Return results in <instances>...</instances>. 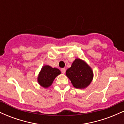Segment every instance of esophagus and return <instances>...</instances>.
<instances>
[{
  "mask_svg": "<svg viewBox=\"0 0 124 124\" xmlns=\"http://www.w3.org/2000/svg\"><path fill=\"white\" fill-rule=\"evenodd\" d=\"M61 72H62L63 73H65V72H66V69H65V68H62V69H61Z\"/></svg>",
  "mask_w": 124,
  "mask_h": 124,
  "instance_id": "1",
  "label": "esophagus"
}]
</instances>
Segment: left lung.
Segmentation results:
<instances>
[{
    "label": "left lung",
    "mask_w": 124,
    "mask_h": 124,
    "mask_svg": "<svg viewBox=\"0 0 124 124\" xmlns=\"http://www.w3.org/2000/svg\"><path fill=\"white\" fill-rule=\"evenodd\" d=\"M66 75L76 89H83L87 87L93 78L92 68L85 61L76 58L72 66L66 71Z\"/></svg>",
    "instance_id": "1"
}]
</instances>
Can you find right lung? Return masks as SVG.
Listing matches in <instances>:
<instances>
[{"label":"right lung","mask_w":124,"mask_h":124,"mask_svg":"<svg viewBox=\"0 0 124 124\" xmlns=\"http://www.w3.org/2000/svg\"><path fill=\"white\" fill-rule=\"evenodd\" d=\"M61 74L59 69L52 68L49 65H45L42 68L38 76V83L44 88L51 86L54 79Z\"/></svg>","instance_id":"obj_1"}]
</instances>
